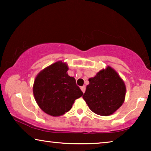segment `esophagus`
<instances>
[{
  "mask_svg": "<svg viewBox=\"0 0 151 151\" xmlns=\"http://www.w3.org/2000/svg\"><path fill=\"white\" fill-rule=\"evenodd\" d=\"M80 88H81V90H82V92H83V93L85 92V91H86V86H81V87H80Z\"/></svg>",
  "mask_w": 151,
  "mask_h": 151,
  "instance_id": "1",
  "label": "esophagus"
}]
</instances>
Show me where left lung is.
<instances>
[{
    "instance_id": "left-lung-1",
    "label": "left lung",
    "mask_w": 151,
    "mask_h": 151,
    "mask_svg": "<svg viewBox=\"0 0 151 151\" xmlns=\"http://www.w3.org/2000/svg\"><path fill=\"white\" fill-rule=\"evenodd\" d=\"M82 98L93 112L102 116L115 113L124 102L126 86L122 79L113 68L108 66L93 78Z\"/></svg>"
}]
</instances>
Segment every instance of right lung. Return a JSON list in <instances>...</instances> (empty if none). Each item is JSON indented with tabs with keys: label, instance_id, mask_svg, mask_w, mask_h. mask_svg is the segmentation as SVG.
<instances>
[{
	"label": "right lung",
	"instance_id": "add662e5",
	"mask_svg": "<svg viewBox=\"0 0 151 151\" xmlns=\"http://www.w3.org/2000/svg\"><path fill=\"white\" fill-rule=\"evenodd\" d=\"M66 63L58 61L42 70L36 77L33 93L39 107L51 116L68 112L74 101L83 95L76 79L68 75Z\"/></svg>",
	"mask_w": 151,
	"mask_h": 151
}]
</instances>
